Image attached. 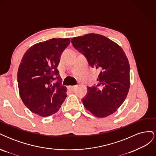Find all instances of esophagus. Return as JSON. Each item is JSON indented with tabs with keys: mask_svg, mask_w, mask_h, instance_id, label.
<instances>
[{
	"mask_svg": "<svg viewBox=\"0 0 156 156\" xmlns=\"http://www.w3.org/2000/svg\"><path fill=\"white\" fill-rule=\"evenodd\" d=\"M77 87V86H69L68 87V90H71V91H74L75 89Z\"/></svg>",
	"mask_w": 156,
	"mask_h": 156,
	"instance_id": "esophagus-1",
	"label": "esophagus"
}]
</instances>
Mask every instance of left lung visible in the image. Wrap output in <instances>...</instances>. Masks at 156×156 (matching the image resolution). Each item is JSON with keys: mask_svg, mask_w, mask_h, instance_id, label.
Segmentation results:
<instances>
[{"mask_svg": "<svg viewBox=\"0 0 156 156\" xmlns=\"http://www.w3.org/2000/svg\"><path fill=\"white\" fill-rule=\"evenodd\" d=\"M71 41L91 67L100 70L99 84L88 87L82 100L84 107L99 118L113 114L126 100L130 86V67L124 51L115 41L94 33L74 37Z\"/></svg>", "mask_w": 156, "mask_h": 156, "instance_id": "obj_1", "label": "left lung"}]
</instances>
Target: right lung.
<instances>
[{"label":"right lung","instance_id":"1","mask_svg":"<svg viewBox=\"0 0 156 156\" xmlns=\"http://www.w3.org/2000/svg\"><path fill=\"white\" fill-rule=\"evenodd\" d=\"M69 43V38L50 39L32 45L23 56L17 72L19 92L34 114L42 117L55 114L67 97L57 67Z\"/></svg>","mask_w":156,"mask_h":156}]
</instances>
